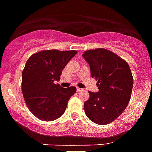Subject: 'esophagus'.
Segmentation results:
<instances>
[{
	"label": "esophagus",
	"mask_w": 152,
	"mask_h": 152,
	"mask_svg": "<svg viewBox=\"0 0 152 152\" xmlns=\"http://www.w3.org/2000/svg\"><path fill=\"white\" fill-rule=\"evenodd\" d=\"M76 90H77V92H80V91H82L83 89H81V88L80 87H76Z\"/></svg>",
	"instance_id": "34e87169"
}]
</instances>
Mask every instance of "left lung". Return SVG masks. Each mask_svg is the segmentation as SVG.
<instances>
[{"label":"left lung","instance_id":"left-lung-1","mask_svg":"<svg viewBox=\"0 0 152 152\" xmlns=\"http://www.w3.org/2000/svg\"><path fill=\"white\" fill-rule=\"evenodd\" d=\"M83 56L99 89L97 93L89 91L90 98L84 103L85 113L94 123L105 125L120 117L128 105L133 76L127 62L106 48L85 51Z\"/></svg>","mask_w":152,"mask_h":152}]
</instances>
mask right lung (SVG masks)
I'll list each match as a JSON object with an SVG mask.
<instances>
[{"mask_svg": "<svg viewBox=\"0 0 152 152\" xmlns=\"http://www.w3.org/2000/svg\"><path fill=\"white\" fill-rule=\"evenodd\" d=\"M76 53V50H42L26 62L21 80L23 96L29 110L41 121L60 117L76 92L75 86L62 88L54 83L60 80L63 69Z\"/></svg>", "mask_w": 152, "mask_h": 152, "instance_id": "obj_1", "label": "right lung"}]
</instances>
